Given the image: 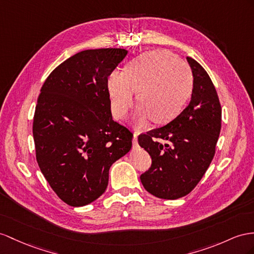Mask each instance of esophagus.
Wrapping results in <instances>:
<instances>
[{
	"label": "esophagus",
	"instance_id": "1",
	"mask_svg": "<svg viewBox=\"0 0 254 254\" xmlns=\"http://www.w3.org/2000/svg\"><path fill=\"white\" fill-rule=\"evenodd\" d=\"M137 137H138V134L137 133H134L133 135V146H137Z\"/></svg>",
	"mask_w": 254,
	"mask_h": 254
}]
</instances>
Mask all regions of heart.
Returning a JSON list of instances; mask_svg holds the SVG:
<instances>
[{"mask_svg": "<svg viewBox=\"0 0 254 254\" xmlns=\"http://www.w3.org/2000/svg\"><path fill=\"white\" fill-rule=\"evenodd\" d=\"M107 90L115 118H125L137 92V125L144 126L149 119L162 125L186 107L192 94L193 74L189 65L170 51H148L129 62L125 71L113 70Z\"/></svg>", "mask_w": 254, "mask_h": 254, "instance_id": "obj_1", "label": "heart"}]
</instances>
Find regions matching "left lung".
Masks as SVG:
<instances>
[{
	"label": "left lung",
	"instance_id": "8db88e82",
	"mask_svg": "<svg viewBox=\"0 0 254 254\" xmlns=\"http://www.w3.org/2000/svg\"><path fill=\"white\" fill-rule=\"evenodd\" d=\"M191 101L166 126L138 136V144L150 154L152 164L141 174L145 189L154 196L177 199L189 194L204 176L216 152L221 131V109L209 75L192 58Z\"/></svg>",
	"mask_w": 254,
	"mask_h": 254
}]
</instances>
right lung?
<instances>
[{
  "label": "right lung",
  "instance_id": "right-lung-1",
  "mask_svg": "<svg viewBox=\"0 0 254 254\" xmlns=\"http://www.w3.org/2000/svg\"><path fill=\"white\" fill-rule=\"evenodd\" d=\"M127 50H83L45 80L33 119L36 161L64 203L80 207L105 192L109 168L132 148L133 134L113 120L109 74Z\"/></svg>",
  "mask_w": 254,
  "mask_h": 254
}]
</instances>
